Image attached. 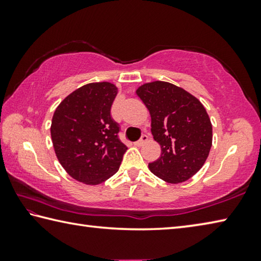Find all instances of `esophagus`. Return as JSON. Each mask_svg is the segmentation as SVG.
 Here are the masks:
<instances>
[{
	"mask_svg": "<svg viewBox=\"0 0 261 261\" xmlns=\"http://www.w3.org/2000/svg\"><path fill=\"white\" fill-rule=\"evenodd\" d=\"M148 140V136L147 135H143L140 137V139L139 140H137L136 143H135V145L136 146H143V145L146 143V141Z\"/></svg>",
	"mask_w": 261,
	"mask_h": 261,
	"instance_id": "34e87169",
	"label": "esophagus"
}]
</instances>
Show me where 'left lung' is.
<instances>
[{
    "label": "left lung",
    "instance_id": "obj_1",
    "mask_svg": "<svg viewBox=\"0 0 261 261\" xmlns=\"http://www.w3.org/2000/svg\"><path fill=\"white\" fill-rule=\"evenodd\" d=\"M137 94L151 114V132L161 156L149 163L168 183H182L199 171L212 147V124L204 106L183 88L167 82L145 84Z\"/></svg>",
    "mask_w": 261,
    "mask_h": 261
}]
</instances>
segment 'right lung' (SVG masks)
I'll return each instance as SVG.
<instances>
[{"label": "right lung", "mask_w": 261, "mask_h": 261, "mask_svg": "<svg viewBox=\"0 0 261 261\" xmlns=\"http://www.w3.org/2000/svg\"><path fill=\"white\" fill-rule=\"evenodd\" d=\"M117 88L92 83L68 95L53 116L50 135L62 167L74 179L95 185L116 173L127 147L112 117Z\"/></svg>", "instance_id": "1"}]
</instances>
